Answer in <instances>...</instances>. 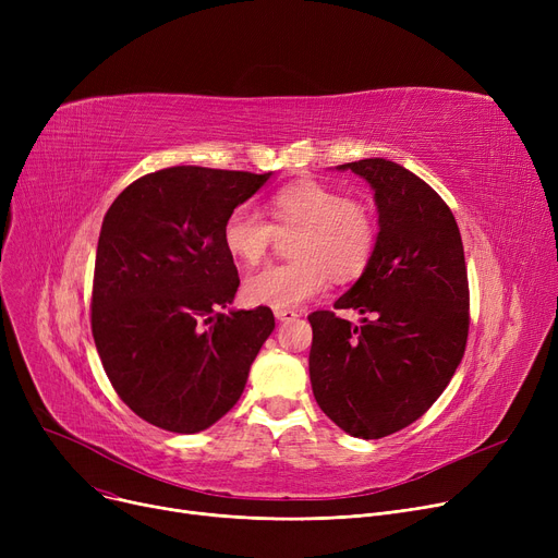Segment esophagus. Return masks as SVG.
<instances>
[{
  "label": "esophagus",
  "instance_id": "1",
  "mask_svg": "<svg viewBox=\"0 0 558 558\" xmlns=\"http://www.w3.org/2000/svg\"><path fill=\"white\" fill-rule=\"evenodd\" d=\"M274 314L280 324H289V320H296L301 316L296 310H274Z\"/></svg>",
  "mask_w": 558,
  "mask_h": 558
}]
</instances>
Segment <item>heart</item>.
I'll list each match as a JSON object with an SVG mask.
<instances>
[{
	"label": "heart",
	"instance_id": "heart-1",
	"mask_svg": "<svg viewBox=\"0 0 558 558\" xmlns=\"http://www.w3.org/2000/svg\"><path fill=\"white\" fill-rule=\"evenodd\" d=\"M271 223L248 205L230 210L221 242L232 259L257 264L269 253L276 232H299L287 264H271L244 280L251 305L291 310L318 296L335 280L357 278L375 248V221L362 203L343 198L335 187L303 179L269 198Z\"/></svg>",
	"mask_w": 558,
	"mask_h": 558
}]
</instances>
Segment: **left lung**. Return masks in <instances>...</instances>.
<instances>
[{"mask_svg":"<svg viewBox=\"0 0 558 558\" xmlns=\"http://www.w3.org/2000/svg\"><path fill=\"white\" fill-rule=\"evenodd\" d=\"M371 185L377 238L360 280L335 303L353 326L320 310L312 324V391L343 432L383 438L418 421L444 393L468 339V274L454 215L398 162L339 165Z\"/></svg>","mask_w":558,"mask_h":558,"instance_id":"1","label":"left lung"}]
</instances>
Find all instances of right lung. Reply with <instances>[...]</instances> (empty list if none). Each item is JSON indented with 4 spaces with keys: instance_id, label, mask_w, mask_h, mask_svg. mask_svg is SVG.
<instances>
[{
    "instance_id": "1",
    "label": "right lung",
    "mask_w": 558,
    "mask_h": 558,
    "mask_svg": "<svg viewBox=\"0 0 558 558\" xmlns=\"http://www.w3.org/2000/svg\"><path fill=\"white\" fill-rule=\"evenodd\" d=\"M269 179L169 167L142 175L108 208L93 337L117 396L146 423L196 434L240 400L276 318L269 307L221 312L240 287L221 226Z\"/></svg>"
}]
</instances>
